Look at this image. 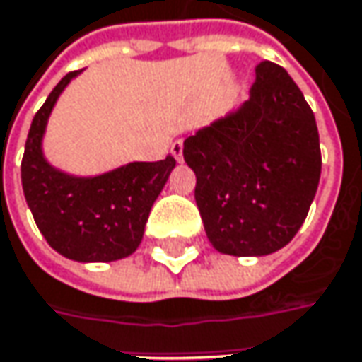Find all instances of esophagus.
Wrapping results in <instances>:
<instances>
[{"label":"esophagus","mask_w":362,"mask_h":362,"mask_svg":"<svg viewBox=\"0 0 362 362\" xmlns=\"http://www.w3.org/2000/svg\"><path fill=\"white\" fill-rule=\"evenodd\" d=\"M182 149H184V141H182V139H178V141H174V143H172V156H174L178 161L184 160V158H182Z\"/></svg>","instance_id":"obj_1"}]
</instances>
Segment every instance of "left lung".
I'll list each match as a JSON object with an SVG mask.
<instances>
[{"mask_svg":"<svg viewBox=\"0 0 362 362\" xmlns=\"http://www.w3.org/2000/svg\"><path fill=\"white\" fill-rule=\"evenodd\" d=\"M209 242L229 256H266L295 238L322 174L315 117L291 75L256 65L244 106L184 141Z\"/></svg>","mask_w":362,"mask_h":362,"instance_id":"1","label":"left lung"}]
</instances>
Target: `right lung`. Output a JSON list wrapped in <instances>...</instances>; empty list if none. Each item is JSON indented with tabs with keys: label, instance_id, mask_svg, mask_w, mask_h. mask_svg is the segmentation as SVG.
Listing matches in <instances>:
<instances>
[{
	"label": "right lung",
	"instance_id": "add662e5",
	"mask_svg": "<svg viewBox=\"0 0 362 362\" xmlns=\"http://www.w3.org/2000/svg\"><path fill=\"white\" fill-rule=\"evenodd\" d=\"M77 74L65 75L34 115L22 158V188L53 250L77 262H112L139 247L176 160L135 161L96 178H75L51 168L40 149L42 133L57 98Z\"/></svg>",
	"mask_w": 362,
	"mask_h": 362
}]
</instances>
